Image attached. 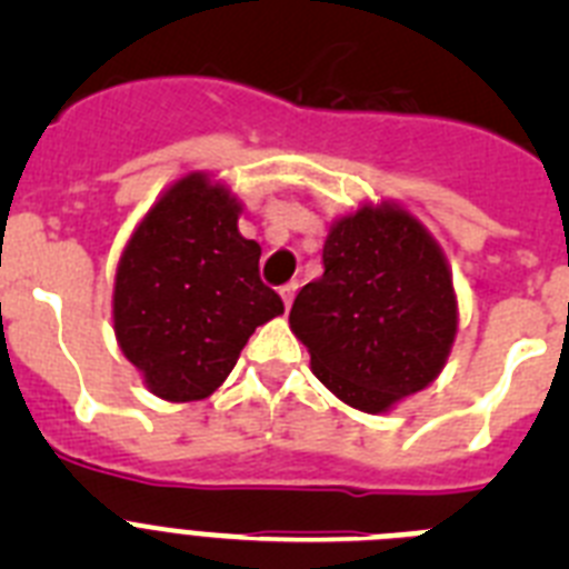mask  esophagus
I'll use <instances>...</instances> for the list:
<instances>
[{
	"label": "esophagus",
	"mask_w": 569,
	"mask_h": 569,
	"mask_svg": "<svg viewBox=\"0 0 569 569\" xmlns=\"http://www.w3.org/2000/svg\"><path fill=\"white\" fill-rule=\"evenodd\" d=\"M296 290H299V284H296V281H288V284H281V288H279L281 299H284V308H290V305H293Z\"/></svg>",
	"instance_id": "esophagus-1"
}]
</instances>
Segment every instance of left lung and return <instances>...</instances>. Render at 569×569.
Here are the masks:
<instances>
[{"label":"left lung","instance_id":"8db88e82","mask_svg":"<svg viewBox=\"0 0 569 569\" xmlns=\"http://www.w3.org/2000/svg\"><path fill=\"white\" fill-rule=\"evenodd\" d=\"M321 261L325 273L290 308L313 373L365 413L425 390L459 325L453 279L430 233L399 208H361L333 224Z\"/></svg>","mask_w":569,"mask_h":569}]
</instances>
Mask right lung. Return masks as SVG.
I'll return each instance as SVG.
<instances>
[{"label": "right lung", "mask_w": 569, "mask_h": 569, "mask_svg": "<svg viewBox=\"0 0 569 569\" xmlns=\"http://www.w3.org/2000/svg\"><path fill=\"white\" fill-rule=\"evenodd\" d=\"M236 219L222 184L184 176L144 216L116 270V339L168 401L213 393L253 330L284 313L259 276L261 248Z\"/></svg>", "instance_id": "obj_1"}]
</instances>
